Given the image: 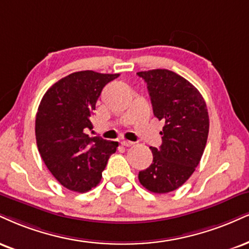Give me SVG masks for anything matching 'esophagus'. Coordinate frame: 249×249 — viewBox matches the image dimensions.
Segmentation results:
<instances>
[{
	"label": "esophagus",
	"instance_id": "1",
	"mask_svg": "<svg viewBox=\"0 0 249 249\" xmlns=\"http://www.w3.org/2000/svg\"><path fill=\"white\" fill-rule=\"evenodd\" d=\"M121 143H122L123 146H125V147H130V146H132L134 142H128V140H122Z\"/></svg>",
	"mask_w": 249,
	"mask_h": 249
}]
</instances>
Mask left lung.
I'll use <instances>...</instances> for the list:
<instances>
[{
    "label": "left lung",
    "mask_w": 249,
    "mask_h": 249,
    "mask_svg": "<svg viewBox=\"0 0 249 249\" xmlns=\"http://www.w3.org/2000/svg\"><path fill=\"white\" fill-rule=\"evenodd\" d=\"M137 74L147 83L154 116L164 123L162 143L149 147L153 162L138 178L152 193L167 194L181 187L198 166L209 134L208 107L196 87L172 71Z\"/></svg>",
    "instance_id": "1"
}]
</instances>
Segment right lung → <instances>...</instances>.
<instances>
[{
    "mask_svg": "<svg viewBox=\"0 0 249 249\" xmlns=\"http://www.w3.org/2000/svg\"><path fill=\"white\" fill-rule=\"evenodd\" d=\"M119 74L71 73L45 92L36 116V140L46 167L65 188L86 193L100 183L117 142L89 137L102 89Z\"/></svg>",
    "mask_w": 249,
    "mask_h": 249,
    "instance_id": "obj_1",
    "label": "right lung"
}]
</instances>
